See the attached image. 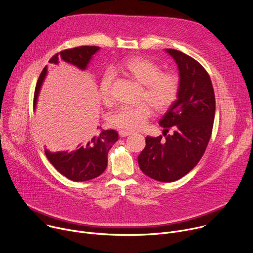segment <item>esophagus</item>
I'll return each instance as SVG.
<instances>
[{"instance_id": "34e87169", "label": "esophagus", "mask_w": 253, "mask_h": 253, "mask_svg": "<svg viewBox=\"0 0 253 253\" xmlns=\"http://www.w3.org/2000/svg\"><path fill=\"white\" fill-rule=\"evenodd\" d=\"M131 134H132V132H130V131H126V130H120L119 131V135L121 137H127V136H129Z\"/></svg>"}]
</instances>
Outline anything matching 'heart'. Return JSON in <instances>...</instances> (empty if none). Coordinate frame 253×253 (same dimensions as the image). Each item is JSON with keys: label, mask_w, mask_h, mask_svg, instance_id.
<instances>
[{"label": "heart", "mask_w": 253, "mask_h": 253, "mask_svg": "<svg viewBox=\"0 0 253 253\" xmlns=\"http://www.w3.org/2000/svg\"><path fill=\"white\" fill-rule=\"evenodd\" d=\"M122 68L144 86L142 98L151 104L155 110L166 111L176 101L179 92L178 78L171 73H161L159 66L154 62L145 58L132 57L122 63ZM112 82L113 73L106 71L101 78L99 89L104 103H110L112 100ZM151 113V108L146 103L122 106L111 115L110 122L117 128L137 131L145 127Z\"/></svg>", "instance_id": "b5f03b06"}]
</instances>
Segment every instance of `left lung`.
Listing matches in <instances>:
<instances>
[{
	"mask_svg": "<svg viewBox=\"0 0 253 253\" xmlns=\"http://www.w3.org/2000/svg\"><path fill=\"white\" fill-rule=\"evenodd\" d=\"M179 71V92L174 104L159 120L168 132L146 137V146L138 156L143 173L161 182H173L193 169L205 152L215 116V96L205 69L190 56L165 49Z\"/></svg>",
	"mask_w": 253,
	"mask_h": 253,
	"instance_id": "1",
	"label": "left lung"
}]
</instances>
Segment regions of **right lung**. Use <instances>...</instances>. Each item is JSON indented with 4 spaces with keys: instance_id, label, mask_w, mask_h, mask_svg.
Instances as JSON below:
<instances>
[{
    "instance_id": "1",
    "label": "right lung",
    "mask_w": 253,
    "mask_h": 253,
    "mask_svg": "<svg viewBox=\"0 0 253 253\" xmlns=\"http://www.w3.org/2000/svg\"><path fill=\"white\" fill-rule=\"evenodd\" d=\"M99 50L100 47L96 46H82L64 50L53 56L49 63L59 65V63L65 62L81 71H86L93 56ZM47 73L48 67L45 66L36 85L34 109L37 106L38 97ZM117 140V131L111 129L101 130L99 134L90 139L79 140L74 150L52 152L45 146V154L53 166L68 179L75 182L88 181L100 176L105 171L108 164V152Z\"/></svg>"
}]
</instances>
